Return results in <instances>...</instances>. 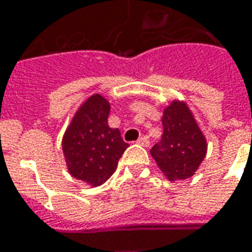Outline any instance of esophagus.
I'll return each instance as SVG.
<instances>
[{
	"instance_id": "obj_1",
	"label": "esophagus",
	"mask_w": 252,
	"mask_h": 252,
	"mask_svg": "<svg viewBox=\"0 0 252 252\" xmlns=\"http://www.w3.org/2000/svg\"><path fill=\"white\" fill-rule=\"evenodd\" d=\"M137 144H140V146H143V147H148V144H150V142H148V139L146 136H142L137 139Z\"/></svg>"
}]
</instances>
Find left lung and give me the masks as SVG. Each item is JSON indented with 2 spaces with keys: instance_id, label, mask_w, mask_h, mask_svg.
Segmentation results:
<instances>
[{
  "instance_id": "1",
  "label": "left lung",
  "mask_w": 252,
  "mask_h": 252,
  "mask_svg": "<svg viewBox=\"0 0 252 252\" xmlns=\"http://www.w3.org/2000/svg\"><path fill=\"white\" fill-rule=\"evenodd\" d=\"M162 140L151 148L155 163L171 182L195 174L206 157L208 142L184 99H173L163 109Z\"/></svg>"
}]
</instances>
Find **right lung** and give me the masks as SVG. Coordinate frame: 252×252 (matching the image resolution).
I'll use <instances>...</instances> for the list:
<instances>
[{
  "instance_id": "obj_1",
  "label": "right lung",
  "mask_w": 252,
  "mask_h": 252,
  "mask_svg": "<svg viewBox=\"0 0 252 252\" xmlns=\"http://www.w3.org/2000/svg\"><path fill=\"white\" fill-rule=\"evenodd\" d=\"M109 112V101L102 94H92L78 106L62 137L68 173L92 188L109 180L128 148L120 131L108 126Z\"/></svg>"
}]
</instances>
